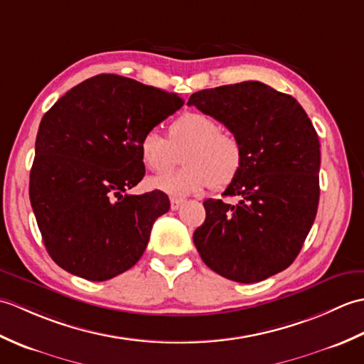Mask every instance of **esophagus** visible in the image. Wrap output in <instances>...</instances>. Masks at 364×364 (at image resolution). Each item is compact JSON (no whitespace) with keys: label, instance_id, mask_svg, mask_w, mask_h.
Segmentation results:
<instances>
[{"label":"esophagus","instance_id":"esophagus-1","mask_svg":"<svg viewBox=\"0 0 364 364\" xmlns=\"http://www.w3.org/2000/svg\"><path fill=\"white\" fill-rule=\"evenodd\" d=\"M184 202H186V200H184V198L172 197V198H170V208H172V211H176V210H180V208L184 205Z\"/></svg>","mask_w":364,"mask_h":364}]
</instances>
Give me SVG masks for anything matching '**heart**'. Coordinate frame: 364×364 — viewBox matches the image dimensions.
I'll return each instance as SVG.
<instances>
[{"label":"heart","mask_w":364,"mask_h":364,"mask_svg":"<svg viewBox=\"0 0 364 364\" xmlns=\"http://www.w3.org/2000/svg\"><path fill=\"white\" fill-rule=\"evenodd\" d=\"M183 153L178 172L154 178L150 186L168 196H189L213 186L223 189L241 172L244 151L241 141L223 131L210 114L189 111L168 125L167 139L150 129L139 141V154L153 173H166Z\"/></svg>","instance_id":"obj_1"}]
</instances>
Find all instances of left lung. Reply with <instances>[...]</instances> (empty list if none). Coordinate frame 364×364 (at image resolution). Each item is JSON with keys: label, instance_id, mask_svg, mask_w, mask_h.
Here are the masks:
<instances>
[{"label": "left lung", "instance_id": "obj_1", "mask_svg": "<svg viewBox=\"0 0 364 364\" xmlns=\"http://www.w3.org/2000/svg\"><path fill=\"white\" fill-rule=\"evenodd\" d=\"M189 106L223 123L242 145L241 172L210 198L194 233L205 264L239 283H257L292 264L319 203V137L296 98L259 81L192 94Z\"/></svg>", "mask_w": 364, "mask_h": 364}]
</instances>
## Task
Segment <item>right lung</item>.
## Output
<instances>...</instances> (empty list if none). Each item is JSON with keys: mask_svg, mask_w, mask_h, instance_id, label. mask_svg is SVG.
Instances as JSON below:
<instances>
[{"mask_svg": "<svg viewBox=\"0 0 364 364\" xmlns=\"http://www.w3.org/2000/svg\"><path fill=\"white\" fill-rule=\"evenodd\" d=\"M176 94L97 75L43 115L29 200L45 249L67 272L105 282L133 267L168 211L161 191L129 196L145 175L139 141L183 106Z\"/></svg>", "mask_w": 364, "mask_h": 364, "instance_id": "1", "label": "right lung"}]
</instances>
